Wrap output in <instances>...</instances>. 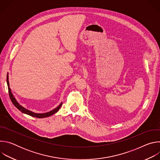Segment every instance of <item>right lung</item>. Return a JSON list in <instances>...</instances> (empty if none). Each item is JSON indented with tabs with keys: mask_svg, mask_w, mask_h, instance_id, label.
<instances>
[{
	"mask_svg": "<svg viewBox=\"0 0 160 160\" xmlns=\"http://www.w3.org/2000/svg\"><path fill=\"white\" fill-rule=\"evenodd\" d=\"M7 83H8V90H9V97L10 99L12 102V104L15 106V107H16L20 111H21L22 112L25 113L27 115H28L31 117H36V118H45V117H50L52 115H54V113H56V112L58 111V110L60 109V108L61 107L62 105V102L55 109H54L53 110L49 111V112H45V113H35L34 112H32L26 108H25L24 107H22V106H21L16 100V99L14 98V97L13 96L12 92H11V88H9V76L8 74L7 75Z\"/></svg>",
	"mask_w": 160,
	"mask_h": 160,
	"instance_id": "1",
	"label": "right lung"
}]
</instances>
